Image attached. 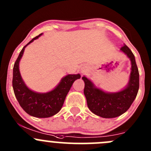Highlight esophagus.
<instances>
[{
  "label": "esophagus",
  "mask_w": 151,
  "mask_h": 151,
  "mask_svg": "<svg viewBox=\"0 0 151 151\" xmlns=\"http://www.w3.org/2000/svg\"><path fill=\"white\" fill-rule=\"evenodd\" d=\"M88 66H82V68H81L82 73L86 72V71H88Z\"/></svg>",
  "instance_id": "1"
}]
</instances>
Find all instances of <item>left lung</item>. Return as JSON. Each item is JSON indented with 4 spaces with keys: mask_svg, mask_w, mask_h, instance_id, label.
I'll use <instances>...</instances> for the list:
<instances>
[{
    "mask_svg": "<svg viewBox=\"0 0 151 151\" xmlns=\"http://www.w3.org/2000/svg\"><path fill=\"white\" fill-rule=\"evenodd\" d=\"M121 50L130 59L132 63L131 74L127 86L119 92L106 93L96 88L93 83L85 76L84 94L90 110L98 116L112 118L126 112L134 101L139 90V71L132 52L126 45Z\"/></svg>",
    "mask_w": 151,
    "mask_h": 151,
    "instance_id": "8db88e82",
    "label": "left lung"
}]
</instances>
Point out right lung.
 Here are the masks:
<instances>
[{
	"instance_id": "1",
	"label": "right lung",
	"mask_w": 151,
	"mask_h": 151,
	"mask_svg": "<svg viewBox=\"0 0 151 151\" xmlns=\"http://www.w3.org/2000/svg\"><path fill=\"white\" fill-rule=\"evenodd\" d=\"M42 35L41 33L33 38L19 52L14 65L12 86L18 102L27 113L36 118H49L60 110L71 85L76 80L80 78V74H68L62 78L55 89L45 93L34 92L29 89L21 77L19 63L25 47Z\"/></svg>"
}]
</instances>
